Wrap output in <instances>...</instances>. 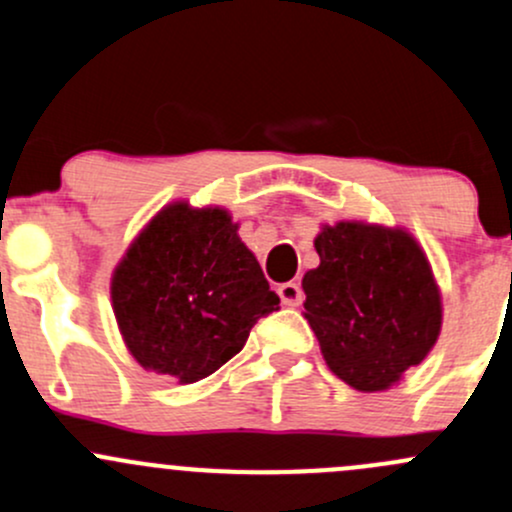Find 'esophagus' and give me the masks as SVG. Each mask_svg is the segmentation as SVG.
<instances>
[{
	"label": "esophagus",
	"mask_w": 512,
	"mask_h": 512,
	"mask_svg": "<svg viewBox=\"0 0 512 512\" xmlns=\"http://www.w3.org/2000/svg\"><path fill=\"white\" fill-rule=\"evenodd\" d=\"M278 295H280V300H283V305L298 307L300 302H302V288H300V283H295V280H290V283L278 285Z\"/></svg>",
	"instance_id": "esophagus-1"
}]
</instances>
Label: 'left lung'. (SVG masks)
<instances>
[{
  "label": "left lung",
  "mask_w": 512,
  "mask_h": 512,
  "mask_svg": "<svg viewBox=\"0 0 512 512\" xmlns=\"http://www.w3.org/2000/svg\"><path fill=\"white\" fill-rule=\"evenodd\" d=\"M320 266L302 278L305 320L334 376L376 393L400 381L437 342L442 298L425 251L403 229L324 224Z\"/></svg>",
  "instance_id": "1"
}]
</instances>
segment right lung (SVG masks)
I'll list each match as a JSON object with an SVG mask.
<instances>
[{"label":"right lung","instance_id":"obj_1","mask_svg":"<svg viewBox=\"0 0 512 512\" xmlns=\"http://www.w3.org/2000/svg\"><path fill=\"white\" fill-rule=\"evenodd\" d=\"M227 210L175 202L114 268L112 305L126 349L146 371L195 383L244 349L280 298Z\"/></svg>","mask_w":512,"mask_h":512}]
</instances>
